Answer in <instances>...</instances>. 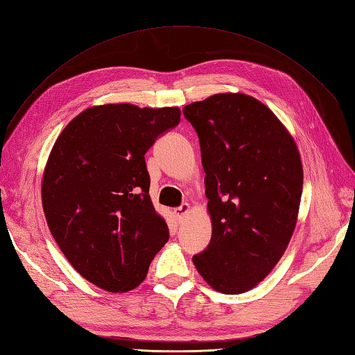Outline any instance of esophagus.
Returning <instances> with one entry per match:
<instances>
[{
	"instance_id": "obj_1",
	"label": "esophagus",
	"mask_w": 355,
	"mask_h": 355,
	"mask_svg": "<svg viewBox=\"0 0 355 355\" xmlns=\"http://www.w3.org/2000/svg\"><path fill=\"white\" fill-rule=\"evenodd\" d=\"M189 212H191V206H189L188 203H184L182 206H179V207H176V209H175V215H176V218L179 221L184 220Z\"/></svg>"
}]
</instances>
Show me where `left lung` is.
Listing matches in <instances>:
<instances>
[{
    "label": "left lung",
    "mask_w": 355,
    "mask_h": 355,
    "mask_svg": "<svg viewBox=\"0 0 355 355\" xmlns=\"http://www.w3.org/2000/svg\"><path fill=\"white\" fill-rule=\"evenodd\" d=\"M200 141L212 238L193 257L209 286L227 295L256 288L282 259L297 226L302 162L265 103L218 93L184 107Z\"/></svg>",
    "instance_id": "8db88e82"
}]
</instances>
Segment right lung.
Instances as JSON below:
<instances>
[{
	"instance_id": "right-lung-1",
	"label": "right lung",
	"mask_w": 355,
	"mask_h": 355,
	"mask_svg": "<svg viewBox=\"0 0 355 355\" xmlns=\"http://www.w3.org/2000/svg\"><path fill=\"white\" fill-rule=\"evenodd\" d=\"M179 122L178 107L94 105L72 119L51 149L43 212L69 263L94 286L135 289L168 241L149 196L144 153Z\"/></svg>"
}]
</instances>
